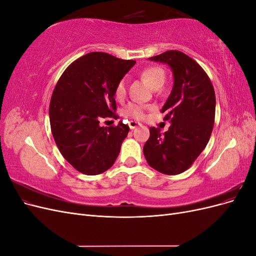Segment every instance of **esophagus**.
Wrapping results in <instances>:
<instances>
[{"mask_svg":"<svg viewBox=\"0 0 256 256\" xmlns=\"http://www.w3.org/2000/svg\"><path fill=\"white\" fill-rule=\"evenodd\" d=\"M128 125H129V128H130V129H134V128L138 127V126H141V124L138 122H136V120H130V122H128Z\"/></svg>","mask_w":256,"mask_h":256,"instance_id":"1","label":"esophagus"}]
</instances>
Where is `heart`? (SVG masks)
Returning a JSON list of instances; mask_svg holds the SVG:
<instances>
[{
	"label": "heart",
	"mask_w": 256,
	"mask_h": 256,
	"mask_svg": "<svg viewBox=\"0 0 256 256\" xmlns=\"http://www.w3.org/2000/svg\"><path fill=\"white\" fill-rule=\"evenodd\" d=\"M141 76L150 83V85L154 90H159L164 86L166 79L164 70L158 66H150V67L145 68L141 72ZM127 84H128V80L126 78L120 79L118 83L116 84L114 95L118 100H122L126 97ZM148 109H150V106H146L140 102H130L124 108L122 114L125 116H128V118L140 120L144 118L146 110Z\"/></svg>",
	"instance_id": "b5f03b06"
}]
</instances>
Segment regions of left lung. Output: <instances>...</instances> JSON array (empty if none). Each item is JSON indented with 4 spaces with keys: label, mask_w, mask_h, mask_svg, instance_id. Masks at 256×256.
Masks as SVG:
<instances>
[{
    "label": "left lung",
    "mask_w": 256,
    "mask_h": 256,
    "mask_svg": "<svg viewBox=\"0 0 256 256\" xmlns=\"http://www.w3.org/2000/svg\"><path fill=\"white\" fill-rule=\"evenodd\" d=\"M170 66L174 85L161 112L171 126L164 134L150 128L143 152L152 168L177 175L189 168L204 150L214 122L216 95L210 79L194 60L177 50L150 58Z\"/></svg>",
    "instance_id": "8db88e82"
}]
</instances>
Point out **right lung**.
I'll list each match as a JSON object with an SVG mask.
<instances>
[{"mask_svg":"<svg viewBox=\"0 0 256 256\" xmlns=\"http://www.w3.org/2000/svg\"><path fill=\"white\" fill-rule=\"evenodd\" d=\"M134 64L90 52L69 65L58 81L49 106L51 131L60 154L76 171L98 175L114 164L129 127L122 122L115 127L99 122L118 118L116 84Z\"/></svg>","mask_w":256,"mask_h":256,"instance_id":"add662e5","label":"right lung"}]
</instances>
